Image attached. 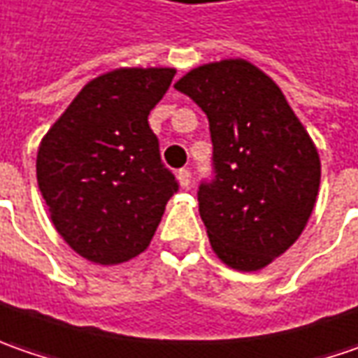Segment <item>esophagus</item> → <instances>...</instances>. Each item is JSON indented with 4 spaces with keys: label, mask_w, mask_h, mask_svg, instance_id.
I'll use <instances>...</instances> for the list:
<instances>
[{
    "label": "esophagus",
    "mask_w": 358,
    "mask_h": 358,
    "mask_svg": "<svg viewBox=\"0 0 358 358\" xmlns=\"http://www.w3.org/2000/svg\"><path fill=\"white\" fill-rule=\"evenodd\" d=\"M177 181H179V185L183 187V189L191 185V171L189 169H179L177 171Z\"/></svg>",
    "instance_id": "obj_1"
}]
</instances>
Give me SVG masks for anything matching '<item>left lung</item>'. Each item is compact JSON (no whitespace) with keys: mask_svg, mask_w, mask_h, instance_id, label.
Listing matches in <instances>:
<instances>
[{"mask_svg":"<svg viewBox=\"0 0 358 358\" xmlns=\"http://www.w3.org/2000/svg\"><path fill=\"white\" fill-rule=\"evenodd\" d=\"M209 119L215 181L199 187V213L215 255L235 271H259L307 227L321 159L281 87L247 59L205 63L181 77Z\"/></svg>","mask_w":358,"mask_h":358,"instance_id":"obj_1","label":"left lung"}]
</instances>
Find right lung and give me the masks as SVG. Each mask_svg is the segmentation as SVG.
<instances>
[{
  "instance_id": "add662e5",
  "label": "right lung",
  "mask_w": 358,
  "mask_h": 358,
  "mask_svg": "<svg viewBox=\"0 0 358 358\" xmlns=\"http://www.w3.org/2000/svg\"><path fill=\"white\" fill-rule=\"evenodd\" d=\"M173 77V67L95 77L39 143L37 185L51 223L91 263L119 265L143 253L177 191L147 121Z\"/></svg>"
}]
</instances>
